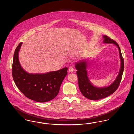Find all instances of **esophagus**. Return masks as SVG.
Segmentation results:
<instances>
[{"label":"esophagus","mask_w":134,"mask_h":134,"mask_svg":"<svg viewBox=\"0 0 134 134\" xmlns=\"http://www.w3.org/2000/svg\"><path fill=\"white\" fill-rule=\"evenodd\" d=\"M69 71L70 72L72 73V72H73L74 71H75V69H74V68H73V67L71 66V67H70V68H69Z\"/></svg>","instance_id":"obj_1"}]
</instances>
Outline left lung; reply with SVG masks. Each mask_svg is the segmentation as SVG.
I'll return each instance as SVG.
<instances>
[{
	"instance_id": "1",
	"label": "left lung",
	"mask_w": 134,
	"mask_h": 134,
	"mask_svg": "<svg viewBox=\"0 0 134 134\" xmlns=\"http://www.w3.org/2000/svg\"><path fill=\"white\" fill-rule=\"evenodd\" d=\"M103 38H104L103 41L104 43H113L117 46L119 51L121 65L118 76L115 79V81L108 87L100 88L93 86L90 82L87 76L86 62L82 61L76 63L75 68L77 70L76 74L78 77V83L79 90L83 96L91 100L102 99L113 94L120 85L124 70V59L119 45L115 40L109 38L107 36H104Z\"/></svg>"
}]
</instances>
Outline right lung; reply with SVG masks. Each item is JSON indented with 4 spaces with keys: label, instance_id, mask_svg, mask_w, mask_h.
Instances as JSON below:
<instances>
[{
    "label": "right lung",
    "instance_id": "obj_1",
    "mask_svg": "<svg viewBox=\"0 0 134 134\" xmlns=\"http://www.w3.org/2000/svg\"><path fill=\"white\" fill-rule=\"evenodd\" d=\"M20 42L13 56V79L20 92L27 98L38 102H46L57 96L61 83L67 75L68 68L45 74H29L21 66L19 60Z\"/></svg>",
    "mask_w": 134,
    "mask_h": 134
}]
</instances>
